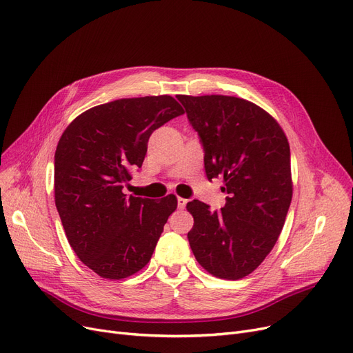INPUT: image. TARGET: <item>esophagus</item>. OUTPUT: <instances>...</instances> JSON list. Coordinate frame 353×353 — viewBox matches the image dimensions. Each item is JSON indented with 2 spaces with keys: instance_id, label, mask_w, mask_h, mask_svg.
I'll return each mask as SVG.
<instances>
[{
  "instance_id": "esophagus-1",
  "label": "esophagus",
  "mask_w": 353,
  "mask_h": 353,
  "mask_svg": "<svg viewBox=\"0 0 353 353\" xmlns=\"http://www.w3.org/2000/svg\"><path fill=\"white\" fill-rule=\"evenodd\" d=\"M186 205H188V200L186 199L177 197V206H179V209H184V208H186Z\"/></svg>"
}]
</instances>
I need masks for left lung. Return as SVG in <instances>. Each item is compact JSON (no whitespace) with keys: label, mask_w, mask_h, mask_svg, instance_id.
I'll return each mask as SVG.
<instances>
[{"label":"left lung","mask_w":353,"mask_h":353,"mask_svg":"<svg viewBox=\"0 0 353 353\" xmlns=\"http://www.w3.org/2000/svg\"><path fill=\"white\" fill-rule=\"evenodd\" d=\"M205 148L209 180L221 177L226 205L193 200L188 239L199 265L220 279L250 274L273 249L292 201L289 141L266 110L233 96H177Z\"/></svg>","instance_id":"left-lung-1"}]
</instances>
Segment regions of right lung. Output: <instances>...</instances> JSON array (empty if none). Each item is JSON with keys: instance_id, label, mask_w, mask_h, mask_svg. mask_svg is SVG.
<instances>
[{"instance_id": "right-lung-1", "label": "right lung", "mask_w": 353, "mask_h": 353, "mask_svg": "<svg viewBox=\"0 0 353 353\" xmlns=\"http://www.w3.org/2000/svg\"><path fill=\"white\" fill-rule=\"evenodd\" d=\"M184 114L172 96L120 99L91 107L64 130L54 156V199L67 240L80 261L110 281L150 262L177 197L123 193L141 167L156 128Z\"/></svg>"}]
</instances>
